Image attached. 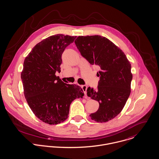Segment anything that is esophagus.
Listing matches in <instances>:
<instances>
[{
	"label": "esophagus",
	"instance_id": "1",
	"mask_svg": "<svg viewBox=\"0 0 159 159\" xmlns=\"http://www.w3.org/2000/svg\"><path fill=\"white\" fill-rule=\"evenodd\" d=\"M82 90H83V91H84L85 95H86V94H87V85H82Z\"/></svg>",
	"mask_w": 159,
	"mask_h": 159
}]
</instances>
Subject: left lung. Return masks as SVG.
I'll list each match as a JSON object with an SVG mask.
<instances>
[{"mask_svg": "<svg viewBox=\"0 0 159 159\" xmlns=\"http://www.w3.org/2000/svg\"><path fill=\"white\" fill-rule=\"evenodd\" d=\"M75 43L85 59L99 67L97 89H87V95L99 104L90 116L98 122H108L122 111L130 95L131 64L125 53L104 37L79 36Z\"/></svg>", "mask_w": 159, "mask_h": 159, "instance_id": "left-lung-1", "label": "left lung"}]
</instances>
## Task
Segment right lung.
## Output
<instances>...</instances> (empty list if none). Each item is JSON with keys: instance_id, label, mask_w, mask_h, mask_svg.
I'll list each match as a JSON object with an SVG mask.
<instances>
[{"instance_id": "obj_1", "label": "right lung", "mask_w": 159, "mask_h": 159, "mask_svg": "<svg viewBox=\"0 0 159 159\" xmlns=\"http://www.w3.org/2000/svg\"><path fill=\"white\" fill-rule=\"evenodd\" d=\"M76 36L57 34L38 43L25 58L21 77L24 94L35 116L50 125L63 122L71 102L84 95L81 87L67 84L55 75L61 56Z\"/></svg>"}]
</instances>
